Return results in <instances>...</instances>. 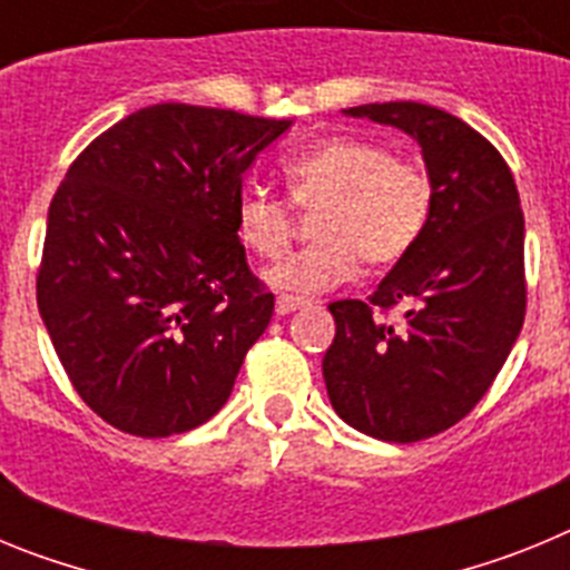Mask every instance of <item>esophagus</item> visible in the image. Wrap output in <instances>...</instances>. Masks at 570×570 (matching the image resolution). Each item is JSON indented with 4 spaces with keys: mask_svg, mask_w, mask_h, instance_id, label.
Here are the masks:
<instances>
[{
    "mask_svg": "<svg viewBox=\"0 0 570 570\" xmlns=\"http://www.w3.org/2000/svg\"><path fill=\"white\" fill-rule=\"evenodd\" d=\"M302 305H305V299H299V296H288V294L276 296V314L279 316L294 314V311L302 308Z\"/></svg>",
    "mask_w": 570,
    "mask_h": 570,
    "instance_id": "1",
    "label": "esophagus"
}]
</instances>
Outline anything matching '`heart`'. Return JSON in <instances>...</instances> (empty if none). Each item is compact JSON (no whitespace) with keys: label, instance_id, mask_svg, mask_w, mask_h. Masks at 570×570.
<instances>
[{"label":"heart","instance_id":"b5f03b06","mask_svg":"<svg viewBox=\"0 0 570 570\" xmlns=\"http://www.w3.org/2000/svg\"><path fill=\"white\" fill-rule=\"evenodd\" d=\"M296 208H315L314 242L282 256L262 279L279 294H320L347 282L356 259L391 268L414 248L431 214V183L414 163L394 159L380 142L334 136L291 156L285 165ZM236 236L250 254L271 259L294 230L291 205L265 188H242L234 208Z\"/></svg>","mask_w":570,"mask_h":570}]
</instances>
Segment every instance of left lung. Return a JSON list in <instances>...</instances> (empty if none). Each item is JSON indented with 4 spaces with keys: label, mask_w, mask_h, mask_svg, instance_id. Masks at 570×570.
Masks as SVG:
<instances>
[{
    "label": "left lung",
    "mask_w": 570,
    "mask_h": 570,
    "mask_svg": "<svg viewBox=\"0 0 570 570\" xmlns=\"http://www.w3.org/2000/svg\"><path fill=\"white\" fill-rule=\"evenodd\" d=\"M422 148L431 214L367 302H331L336 336L322 376L336 414L385 442L456 425L485 396L525 320V219L511 168L471 125L422 102L342 110ZM406 305V322L374 315Z\"/></svg>",
    "instance_id": "obj_1"
}]
</instances>
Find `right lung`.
I'll use <instances>...</instances> for the list:
<instances>
[{
  "instance_id": "right-lung-1",
  "label": "right lung",
  "mask_w": 570,
  "mask_h": 570,
  "mask_svg": "<svg viewBox=\"0 0 570 570\" xmlns=\"http://www.w3.org/2000/svg\"><path fill=\"white\" fill-rule=\"evenodd\" d=\"M291 125L150 105L68 168L48 210L37 302L65 374L108 425L185 434L228 402L274 314L236 236V196Z\"/></svg>"
}]
</instances>
